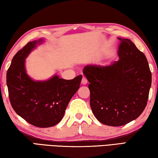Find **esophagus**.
I'll return each instance as SVG.
<instances>
[{
  "instance_id": "34e87169",
  "label": "esophagus",
  "mask_w": 158,
  "mask_h": 158,
  "mask_svg": "<svg viewBox=\"0 0 158 158\" xmlns=\"http://www.w3.org/2000/svg\"><path fill=\"white\" fill-rule=\"evenodd\" d=\"M87 83H88V81H87L86 78H85V77H83L82 79H81V84L82 85H86Z\"/></svg>"
}]
</instances>
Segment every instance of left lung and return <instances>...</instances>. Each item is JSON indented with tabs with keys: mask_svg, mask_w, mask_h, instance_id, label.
Listing matches in <instances>:
<instances>
[{
	"mask_svg": "<svg viewBox=\"0 0 158 158\" xmlns=\"http://www.w3.org/2000/svg\"><path fill=\"white\" fill-rule=\"evenodd\" d=\"M119 60L108 65H86L90 105L102 123L121 126L134 121L145 109L151 85L148 60L129 39L118 37Z\"/></svg>",
	"mask_w": 158,
	"mask_h": 158,
	"instance_id": "1",
	"label": "left lung"
}]
</instances>
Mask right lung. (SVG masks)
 Instances as JSON below:
<instances>
[{
	"label": "right lung",
	"instance_id": "1",
	"mask_svg": "<svg viewBox=\"0 0 158 158\" xmlns=\"http://www.w3.org/2000/svg\"><path fill=\"white\" fill-rule=\"evenodd\" d=\"M44 42V38L29 42L13 57L7 73V85L13 109L25 121L39 127L54 126L62 120L82 79L79 75L73 80H65L54 74L47 80L37 81L29 77L26 58Z\"/></svg>",
	"mask_w": 158,
	"mask_h": 158
}]
</instances>
